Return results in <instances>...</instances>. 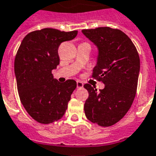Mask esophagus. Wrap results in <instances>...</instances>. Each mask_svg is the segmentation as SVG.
<instances>
[{"label": "esophagus", "mask_w": 156, "mask_h": 156, "mask_svg": "<svg viewBox=\"0 0 156 156\" xmlns=\"http://www.w3.org/2000/svg\"><path fill=\"white\" fill-rule=\"evenodd\" d=\"M83 87V83L81 81H77V87L78 88H82Z\"/></svg>", "instance_id": "obj_1"}]
</instances>
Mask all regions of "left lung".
I'll list each match as a JSON object with an SVG mask.
<instances>
[{
  "label": "left lung",
  "instance_id": "obj_1",
  "mask_svg": "<svg viewBox=\"0 0 156 156\" xmlns=\"http://www.w3.org/2000/svg\"><path fill=\"white\" fill-rule=\"evenodd\" d=\"M82 33L98 49L93 77L104 83L100 92L88 83L89 96L84 104L87 118L101 126L119 122L131 107L136 93L140 58L131 39L110 27L83 30Z\"/></svg>",
  "mask_w": 156,
  "mask_h": 156
}]
</instances>
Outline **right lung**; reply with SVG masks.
Returning a JSON list of instances; mask_svg holds the SVG:
<instances>
[{
  "label": "right lung",
  "instance_id": "1",
  "mask_svg": "<svg viewBox=\"0 0 156 156\" xmlns=\"http://www.w3.org/2000/svg\"><path fill=\"white\" fill-rule=\"evenodd\" d=\"M78 31L45 28L29 33L15 58V75L20 98L30 116L42 124L61 119L77 87L73 79L59 83L52 70L59 63L60 44L74 39Z\"/></svg>",
  "mask_w": 156,
  "mask_h": 156
}]
</instances>
